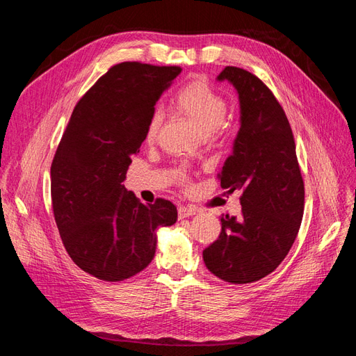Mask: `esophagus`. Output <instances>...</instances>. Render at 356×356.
Segmentation results:
<instances>
[{
    "label": "esophagus",
    "mask_w": 356,
    "mask_h": 356,
    "mask_svg": "<svg viewBox=\"0 0 356 356\" xmlns=\"http://www.w3.org/2000/svg\"><path fill=\"white\" fill-rule=\"evenodd\" d=\"M196 213V209L191 208V207H179L178 208V217L179 218H187L191 217V215Z\"/></svg>",
    "instance_id": "obj_1"
}]
</instances>
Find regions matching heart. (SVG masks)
Returning a JSON list of instances; mask_svg holds the SVG:
<instances>
[{"mask_svg": "<svg viewBox=\"0 0 356 356\" xmlns=\"http://www.w3.org/2000/svg\"><path fill=\"white\" fill-rule=\"evenodd\" d=\"M174 102L177 108L195 123L202 135L218 132L224 124L227 102L212 88L207 79L199 77L182 84L174 96ZM161 122H163L161 110L157 108L149 114L145 127V139L148 143H152L157 136ZM178 178L181 181H187L182 172H179Z\"/></svg>", "mask_w": 356, "mask_h": 356, "instance_id": "heart-1", "label": "heart"}]
</instances>
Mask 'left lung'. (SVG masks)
<instances>
[{
    "label": "left lung",
    "mask_w": 356,
    "mask_h": 356,
    "mask_svg": "<svg viewBox=\"0 0 356 356\" xmlns=\"http://www.w3.org/2000/svg\"><path fill=\"white\" fill-rule=\"evenodd\" d=\"M239 95L241 129L217 175L222 188L242 190L239 217H221L218 239L203 251L209 272L230 284H251L284 261L300 230L305 182L294 135L272 90L252 72L225 67Z\"/></svg>",
    "instance_id": "8db88e82"
}]
</instances>
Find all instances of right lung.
<instances>
[{"instance_id":"1","label":"right lung","mask_w":356,"mask_h":356,"mask_svg":"<svg viewBox=\"0 0 356 356\" xmlns=\"http://www.w3.org/2000/svg\"><path fill=\"white\" fill-rule=\"evenodd\" d=\"M181 67L122 62L75 105L50 168L51 208L63 246L81 270L106 282L139 273L156 252V230L177 207L144 204L122 182L145 139L154 105Z\"/></svg>"}]
</instances>
